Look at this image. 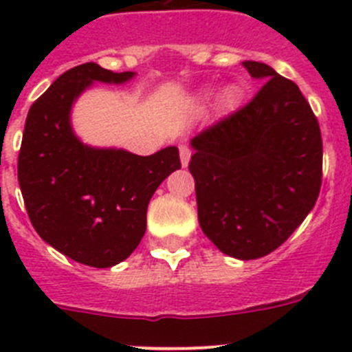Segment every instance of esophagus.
Masks as SVG:
<instances>
[{
    "label": "esophagus",
    "mask_w": 352,
    "mask_h": 352,
    "mask_svg": "<svg viewBox=\"0 0 352 352\" xmlns=\"http://www.w3.org/2000/svg\"><path fill=\"white\" fill-rule=\"evenodd\" d=\"M192 151L186 146H179V158H182V166L186 167L188 166V162H190Z\"/></svg>",
    "instance_id": "34e87169"
}]
</instances>
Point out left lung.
<instances>
[{
	"label": "left lung",
	"mask_w": 352,
	"mask_h": 352,
	"mask_svg": "<svg viewBox=\"0 0 352 352\" xmlns=\"http://www.w3.org/2000/svg\"><path fill=\"white\" fill-rule=\"evenodd\" d=\"M263 82L254 100L190 141L199 226L226 256H268L312 211L321 190V130L292 80L243 61Z\"/></svg>",
	"instance_id": "8db88e82"
}]
</instances>
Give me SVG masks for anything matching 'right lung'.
Segmentation results:
<instances>
[{"label":"right lung","mask_w":352,"mask_h":352,"mask_svg":"<svg viewBox=\"0 0 352 352\" xmlns=\"http://www.w3.org/2000/svg\"><path fill=\"white\" fill-rule=\"evenodd\" d=\"M135 72L84 63L61 74L31 105L17 176L30 220L45 243L93 268L125 261L146 232L149 199L182 167L176 146L149 157L86 144L72 109L95 82L126 84Z\"/></svg>","instance_id":"right-lung-1"}]
</instances>
